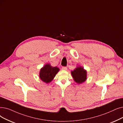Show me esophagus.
Segmentation results:
<instances>
[{"label": "esophagus", "mask_w": 123, "mask_h": 123, "mask_svg": "<svg viewBox=\"0 0 123 123\" xmlns=\"http://www.w3.org/2000/svg\"><path fill=\"white\" fill-rule=\"evenodd\" d=\"M62 70H67V68L66 67H62Z\"/></svg>", "instance_id": "obj_1"}]
</instances>
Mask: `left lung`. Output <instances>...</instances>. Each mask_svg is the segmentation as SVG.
I'll use <instances>...</instances> for the list:
<instances>
[{"label": "left lung", "instance_id": "1", "mask_svg": "<svg viewBox=\"0 0 123 123\" xmlns=\"http://www.w3.org/2000/svg\"><path fill=\"white\" fill-rule=\"evenodd\" d=\"M71 74L74 81L77 84H81L87 79V71L82 66H77L71 71Z\"/></svg>", "mask_w": 123, "mask_h": 123}]
</instances>
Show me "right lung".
I'll return each mask as SVG.
<instances>
[{
    "label": "right lung",
    "instance_id": "add662e5",
    "mask_svg": "<svg viewBox=\"0 0 123 123\" xmlns=\"http://www.w3.org/2000/svg\"><path fill=\"white\" fill-rule=\"evenodd\" d=\"M60 69L57 66L53 67L50 64L47 63L43 67L39 72V77L41 80L46 83H49L55 77Z\"/></svg>",
    "mask_w": 123,
    "mask_h": 123
}]
</instances>
